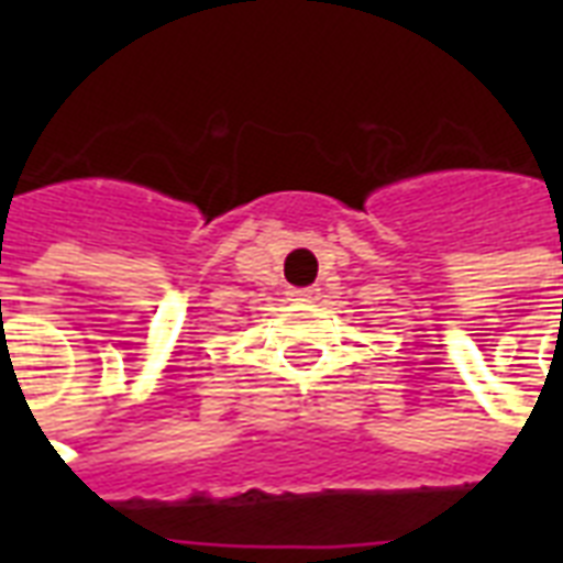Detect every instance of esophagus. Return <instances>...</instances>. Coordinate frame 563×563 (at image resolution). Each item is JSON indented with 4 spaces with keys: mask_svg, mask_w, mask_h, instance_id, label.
Returning a JSON list of instances; mask_svg holds the SVG:
<instances>
[{
    "mask_svg": "<svg viewBox=\"0 0 563 563\" xmlns=\"http://www.w3.org/2000/svg\"><path fill=\"white\" fill-rule=\"evenodd\" d=\"M289 298L298 300V303H312V300H318V289H291Z\"/></svg>",
    "mask_w": 563,
    "mask_h": 563,
    "instance_id": "1",
    "label": "esophagus"
}]
</instances>
